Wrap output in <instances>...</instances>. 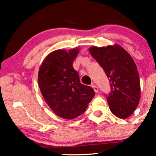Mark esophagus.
Returning a JSON list of instances; mask_svg holds the SVG:
<instances>
[{"instance_id":"obj_1","label":"esophagus","mask_w":156,"mask_h":156,"mask_svg":"<svg viewBox=\"0 0 156 156\" xmlns=\"http://www.w3.org/2000/svg\"><path fill=\"white\" fill-rule=\"evenodd\" d=\"M91 87H93V89H94V92H95V93H97V92H98L99 90H98V87H97V86H96L95 84H93L92 85H91Z\"/></svg>"}]
</instances>
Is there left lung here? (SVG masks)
Here are the masks:
<instances>
[{"label":"left lung","mask_w":156,"mask_h":156,"mask_svg":"<svg viewBox=\"0 0 156 156\" xmlns=\"http://www.w3.org/2000/svg\"><path fill=\"white\" fill-rule=\"evenodd\" d=\"M91 56L107 75L111 92L107 95L110 111L120 119H127L137 107L140 84L136 66L130 55L119 45L92 47Z\"/></svg>","instance_id":"1"}]
</instances>
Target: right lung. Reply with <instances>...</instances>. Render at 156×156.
Segmentation results:
<instances>
[{
    "label": "right lung",
    "instance_id": "add662e5",
    "mask_svg": "<svg viewBox=\"0 0 156 156\" xmlns=\"http://www.w3.org/2000/svg\"><path fill=\"white\" fill-rule=\"evenodd\" d=\"M78 49L56 50L44 59L38 72L42 96L56 115L73 119L85 112L95 95L94 89L82 84L72 62Z\"/></svg>",
    "mask_w": 156,
    "mask_h": 156
}]
</instances>
